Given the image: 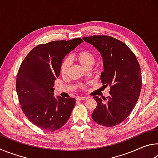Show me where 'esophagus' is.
Listing matches in <instances>:
<instances>
[{
  "label": "esophagus",
  "mask_w": 158,
  "mask_h": 158,
  "mask_svg": "<svg viewBox=\"0 0 158 158\" xmlns=\"http://www.w3.org/2000/svg\"><path fill=\"white\" fill-rule=\"evenodd\" d=\"M87 99H89V97H77V100H86Z\"/></svg>",
  "instance_id": "34e87169"
}]
</instances>
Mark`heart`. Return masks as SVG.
<instances>
[{
	"mask_svg": "<svg viewBox=\"0 0 158 158\" xmlns=\"http://www.w3.org/2000/svg\"><path fill=\"white\" fill-rule=\"evenodd\" d=\"M77 60L85 68H91L95 61V56L92 52L88 49H83L77 52L75 55ZM70 66V60L66 58L64 59L60 66V72L62 75H65ZM84 87V85H81Z\"/></svg>",
	"mask_w": 158,
	"mask_h": 158,
	"instance_id": "obj_1",
	"label": "heart"
}]
</instances>
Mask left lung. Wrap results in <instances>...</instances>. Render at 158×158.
<instances>
[{
	"mask_svg": "<svg viewBox=\"0 0 158 158\" xmlns=\"http://www.w3.org/2000/svg\"><path fill=\"white\" fill-rule=\"evenodd\" d=\"M83 40L100 52L104 63L101 81L110 86L109 97H93L97 106L92 118L103 126H115L127 118L137 102L142 84L139 63L132 51L113 37L93 35Z\"/></svg>",
	"mask_w": 158,
	"mask_h": 158,
	"instance_id": "8db88e82",
	"label": "left lung"
}]
</instances>
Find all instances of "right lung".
<instances>
[{"instance_id":"1","label":"right lung","mask_w":158,"mask_h":158,"mask_svg":"<svg viewBox=\"0 0 158 158\" xmlns=\"http://www.w3.org/2000/svg\"><path fill=\"white\" fill-rule=\"evenodd\" d=\"M82 42L77 37L38 44L21 64L16 81L21 109L29 121L42 130L60 129L70 116L75 99L60 96L56 99L53 87L63 58Z\"/></svg>"}]
</instances>
